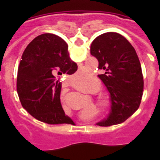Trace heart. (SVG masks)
<instances>
[{
    "label": "heart",
    "instance_id": "1",
    "mask_svg": "<svg viewBox=\"0 0 160 160\" xmlns=\"http://www.w3.org/2000/svg\"><path fill=\"white\" fill-rule=\"evenodd\" d=\"M91 78H94V76H90ZM99 89V85H93L90 83H84L79 87V90L82 91V92H87V93H94L97 92ZM98 103L102 108L105 110H109L111 105V102L110 98L107 95H101L98 98Z\"/></svg>",
    "mask_w": 160,
    "mask_h": 160
}]
</instances>
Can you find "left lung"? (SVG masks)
<instances>
[{
    "instance_id": "1",
    "label": "left lung",
    "mask_w": 160,
    "mask_h": 160,
    "mask_svg": "<svg viewBox=\"0 0 160 160\" xmlns=\"http://www.w3.org/2000/svg\"><path fill=\"white\" fill-rule=\"evenodd\" d=\"M90 53L98 61V75L110 94L111 110L107 118L98 122L102 127L120 123L138 108L143 90L140 62L135 49L123 36L108 32L91 43Z\"/></svg>"
}]
</instances>
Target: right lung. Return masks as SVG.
Returning a JSON list of instances; mask_svg holds the SVG:
<instances>
[{"instance_id": "1", "label": "right lung", "mask_w": 160, "mask_h": 160, "mask_svg": "<svg viewBox=\"0 0 160 160\" xmlns=\"http://www.w3.org/2000/svg\"><path fill=\"white\" fill-rule=\"evenodd\" d=\"M77 70L62 38L51 33L37 37L25 49L18 67L17 90L22 107L46 123H69L70 118L61 104L62 83L56 75Z\"/></svg>"}]
</instances>
